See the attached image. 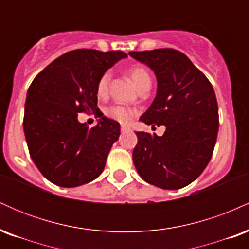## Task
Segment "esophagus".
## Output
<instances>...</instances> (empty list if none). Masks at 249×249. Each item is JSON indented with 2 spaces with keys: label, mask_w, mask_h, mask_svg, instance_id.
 I'll list each match as a JSON object with an SVG mask.
<instances>
[{
  "label": "esophagus",
  "mask_w": 249,
  "mask_h": 249,
  "mask_svg": "<svg viewBox=\"0 0 249 249\" xmlns=\"http://www.w3.org/2000/svg\"><path fill=\"white\" fill-rule=\"evenodd\" d=\"M128 130H130V128H128V126H126V125H122V126H121V131H122L123 133L127 132Z\"/></svg>",
  "instance_id": "obj_1"
}]
</instances>
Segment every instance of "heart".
<instances>
[{
    "instance_id": "b5f03b06",
    "label": "heart",
    "mask_w": 249,
    "mask_h": 249,
    "mask_svg": "<svg viewBox=\"0 0 249 249\" xmlns=\"http://www.w3.org/2000/svg\"><path fill=\"white\" fill-rule=\"evenodd\" d=\"M128 75H130L132 82L136 84V87L138 89H142L145 85H151V76L148 73V71L145 69L142 65H134L128 70ZM111 82V73L105 72L103 73V76L99 78L98 84H97V93L98 96L104 97L107 95L108 92V87H110ZM105 113L111 118L116 119V121L125 123L132 116L133 110L132 108L124 107V105L115 104L111 105V107H107Z\"/></svg>"
}]
</instances>
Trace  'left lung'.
Segmentation results:
<instances>
[{"mask_svg":"<svg viewBox=\"0 0 249 249\" xmlns=\"http://www.w3.org/2000/svg\"><path fill=\"white\" fill-rule=\"evenodd\" d=\"M154 71L157 96L141 121L164 125L161 137L136 132L134 166L148 184L178 190L194 181L212 158L219 130L218 103L207 77L178 50L131 51Z\"/></svg>","mask_w":249,"mask_h":249,"instance_id":"8db88e82","label":"left lung"}]
</instances>
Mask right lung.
Returning a JSON list of instances; mask_svg holds the SVG:
<instances>
[{
  "label": "right lung",
  "instance_id": "add662e5",
  "mask_svg": "<svg viewBox=\"0 0 249 249\" xmlns=\"http://www.w3.org/2000/svg\"><path fill=\"white\" fill-rule=\"evenodd\" d=\"M127 57L123 51L77 49L59 56L35 77L27 93L23 128L33 161L61 187H77L103 172L119 138V123L102 117L95 127L78 113L98 115L97 84L108 68Z\"/></svg>",
  "mask_w": 249,
  "mask_h": 249
}]
</instances>
